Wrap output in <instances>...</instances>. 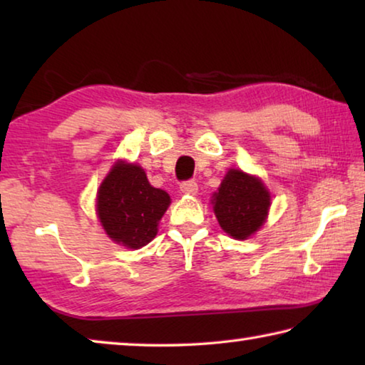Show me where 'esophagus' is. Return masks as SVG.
Returning <instances> with one entry per match:
<instances>
[{"instance_id": "esophagus-1", "label": "esophagus", "mask_w": 365, "mask_h": 365, "mask_svg": "<svg viewBox=\"0 0 365 365\" xmlns=\"http://www.w3.org/2000/svg\"><path fill=\"white\" fill-rule=\"evenodd\" d=\"M180 191L185 195H196L197 183L195 180H185L180 183Z\"/></svg>"}]
</instances>
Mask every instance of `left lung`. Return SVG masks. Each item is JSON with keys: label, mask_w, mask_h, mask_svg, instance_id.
I'll return each mask as SVG.
<instances>
[{"label": "left lung", "mask_w": 365, "mask_h": 365, "mask_svg": "<svg viewBox=\"0 0 365 365\" xmlns=\"http://www.w3.org/2000/svg\"><path fill=\"white\" fill-rule=\"evenodd\" d=\"M212 205L224 232L237 240H245L262 225L270 206V195L259 178L230 169L214 195Z\"/></svg>", "instance_id": "left-lung-1"}]
</instances>
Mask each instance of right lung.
<instances>
[{
	"instance_id": "1",
	"label": "right lung",
	"mask_w": 365,
	"mask_h": 365,
	"mask_svg": "<svg viewBox=\"0 0 365 365\" xmlns=\"http://www.w3.org/2000/svg\"><path fill=\"white\" fill-rule=\"evenodd\" d=\"M170 196L154 188L137 164H115L98 190V215L115 243L138 250L156 237Z\"/></svg>"
}]
</instances>
